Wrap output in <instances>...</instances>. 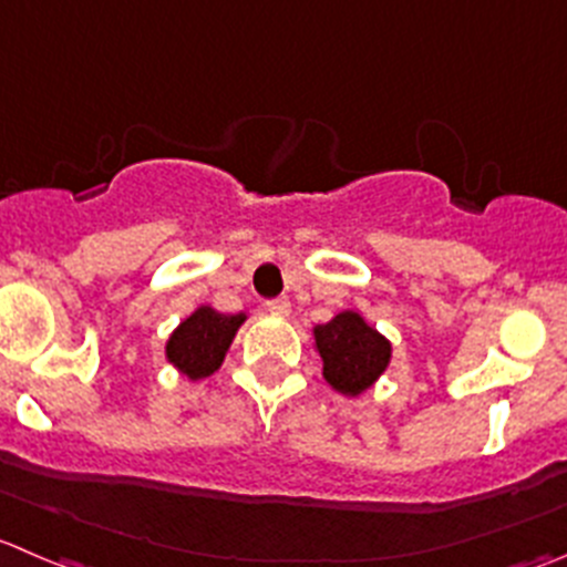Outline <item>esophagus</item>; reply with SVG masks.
I'll list each match as a JSON object with an SVG mask.
<instances>
[{"instance_id": "obj_1", "label": "esophagus", "mask_w": 567, "mask_h": 567, "mask_svg": "<svg viewBox=\"0 0 567 567\" xmlns=\"http://www.w3.org/2000/svg\"><path fill=\"white\" fill-rule=\"evenodd\" d=\"M266 307H268V312H274V316H288V312H290V301L285 299V296L266 301Z\"/></svg>"}]
</instances>
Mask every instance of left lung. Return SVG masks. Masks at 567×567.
Masks as SVG:
<instances>
[{
	"mask_svg": "<svg viewBox=\"0 0 567 567\" xmlns=\"http://www.w3.org/2000/svg\"><path fill=\"white\" fill-rule=\"evenodd\" d=\"M323 360V379L343 395H360L384 373L390 362V340L379 334L360 312L343 310L312 329Z\"/></svg>",
	"mask_w": 567,
	"mask_h": 567,
	"instance_id": "1",
	"label": "left lung"
}]
</instances>
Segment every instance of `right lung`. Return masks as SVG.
<instances>
[{
    "mask_svg": "<svg viewBox=\"0 0 567 567\" xmlns=\"http://www.w3.org/2000/svg\"><path fill=\"white\" fill-rule=\"evenodd\" d=\"M246 321V312H218L213 307H196L172 332L166 343V357L174 368L188 379H205L221 368L235 332Z\"/></svg>",
    "mask_w": 567,
    "mask_h": 567,
    "instance_id": "right-lung-1",
    "label": "right lung"
}]
</instances>
